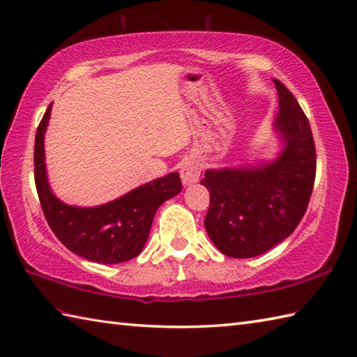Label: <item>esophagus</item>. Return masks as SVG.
<instances>
[{"label":"esophagus","instance_id":"34e87169","mask_svg":"<svg viewBox=\"0 0 357 357\" xmlns=\"http://www.w3.org/2000/svg\"><path fill=\"white\" fill-rule=\"evenodd\" d=\"M181 179H183L184 185H193L195 183H198L199 174H201V169L198 162H195L192 159H187L181 165Z\"/></svg>","mask_w":357,"mask_h":357}]
</instances>
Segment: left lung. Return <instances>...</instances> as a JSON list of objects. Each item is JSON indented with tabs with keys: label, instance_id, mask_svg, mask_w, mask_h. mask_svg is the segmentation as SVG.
<instances>
[{
	"label": "left lung",
	"instance_id": "1",
	"mask_svg": "<svg viewBox=\"0 0 357 357\" xmlns=\"http://www.w3.org/2000/svg\"><path fill=\"white\" fill-rule=\"evenodd\" d=\"M278 114L274 130L283 149L269 162L212 169L201 184L211 193L204 226L220 252L250 258L294 232L316 179V145L308 119L280 80H274Z\"/></svg>",
	"mask_w": 357,
	"mask_h": 357
}]
</instances>
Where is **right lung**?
Wrapping results in <instances>:
<instances>
[{
  "label": "right lung",
  "instance_id": "right-lung-1",
  "mask_svg": "<svg viewBox=\"0 0 357 357\" xmlns=\"http://www.w3.org/2000/svg\"><path fill=\"white\" fill-rule=\"evenodd\" d=\"M51 109L52 103L38 125L33 146L35 185L49 227L71 252L89 261L117 264L137 257L159 206L183 190L179 174L173 172L102 206L65 204L52 193L46 174L45 132Z\"/></svg>",
  "mask_w": 357,
  "mask_h": 357
}]
</instances>
